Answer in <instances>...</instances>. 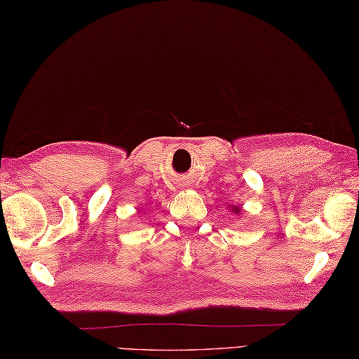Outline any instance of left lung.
<instances>
[{"label":"left lung","mask_w":359,"mask_h":359,"mask_svg":"<svg viewBox=\"0 0 359 359\" xmlns=\"http://www.w3.org/2000/svg\"><path fill=\"white\" fill-rule=\"evenodd\" d=\"M233 211L236 212V215H239V212H241V208H239V207H233Z\"/></svg>","instance_id":"1"}]
</instances>
